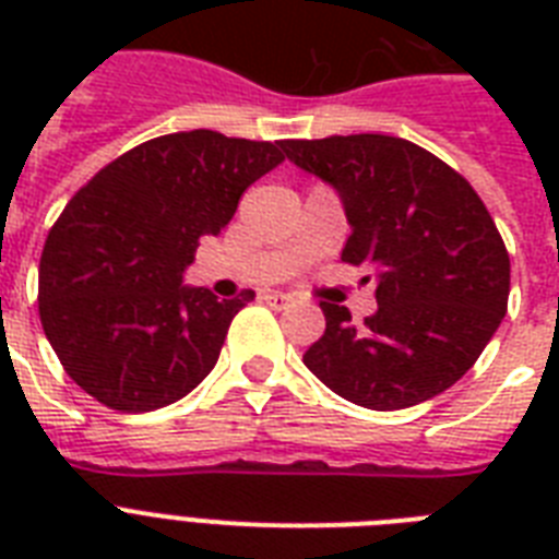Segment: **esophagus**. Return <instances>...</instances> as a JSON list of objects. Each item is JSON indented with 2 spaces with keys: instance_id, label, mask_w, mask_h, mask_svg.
I'll list each match as a JSON object with an SVG mask.
<instances>
[{
  "instance_id": "34e87169",
  "label": "esophagus",
  "mask_w": 559,
  "mask_h": 559,
  "mask_svg": "<svg viewBox=\"0 0 559 559\" xmlns=\"http://www.w3.org/2000/svg\"><path fill=\"white\" fill-rule=\"evenodd\" d=\"M263 301H266V305H272V307H287L289 301H293V298L289 296H284V293H275V289H270V293H263Z\"/></svg>"
}]
</instances>
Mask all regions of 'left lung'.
<instances>
[{"label":"left lung","instance_id":"8db88e82","mask_svg":"<svg viewBox=\"0 0 559 559\" xmlns=\"http://www.w3.org/2000/svg\"><path fill=\"white\" fill-rule=\"evenodd\" d=\"M281 147L340 191L350 223L342 261L377 272V313L362 324L350 322L348 307L322 301L328 324L305 366L340 397L377 412L450 389L508 313L511 258L481 197L397 135L287 139Z\"/></svg>","mask_w":559,"mask_h":559}]
</instances>
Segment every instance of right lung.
I'll return each instance as SVG.
<instances>
[{
    "mask_svg": "<svg viewBox=\"0 0 559 559\" xmlns=\"http://www.w3.org/2000/svg\"><path fill=\"white\" fill-rule=\"evenodd\" d=\"M281 142L214 130L135 144L66 202L39 258V322L63 371L116 412L177 403L214 368L254 298L182 287L200 237L219 235Z\"/></svg>",
    "mask_w": 559,
    "mask_h": 559,
    "instance_id": "1",
    "label": "right lung"
}]
</instances>
